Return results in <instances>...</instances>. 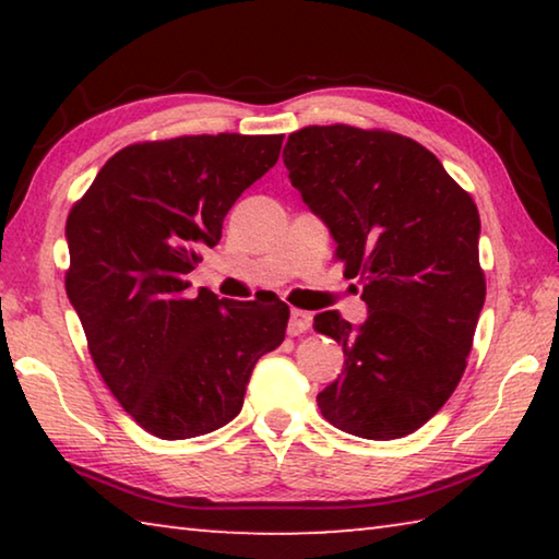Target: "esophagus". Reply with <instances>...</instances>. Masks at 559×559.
I'll use <instances>...</instances> for the list:
<instances>
[{
    "label": "esophagus",
    "instance_id": "obj_1",
    "mask_svg": "<svg viewBox=\"0 0 559 559\" xmlns=\"http://www.w3.org/2000/svg\"><path fill=\"white\" fill-rule=\"evenodd\" d=\"M310 325H313V318H310V313H306V310H298V308L290 310V320H288V335L290 337L308 333Z\"/></svg>",
    "mask_w": 559,
    "mask_h": 559
}]
</instances>
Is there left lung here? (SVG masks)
I'll return each instance as SVG.
<instances>
[{
  "mask_svg": "<svg viewBox=\"0 0 559 559\" xmlns=\"http://www.w3.org/2000/svg\"><path fill=\"white\" fill-rule=\"evenodd\" d=\"M283 163L370 310L359 328L337 310L313 320L345 353L320 414L362 439L414 433L459 386L486 300L476 202L427 147L380 128H300Z\"/></svg>",
  "mask_w": 559,
  "mask_h": 559,
  "instance_id": "8db88e82",
  "label": "left lung"
}]
</instances>
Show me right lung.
<instances>
[{
    "label": "right lung",
    "mask_w": 559,
    "mask_h": 559,
    "mask_svg": "<svg viewBox=\"0 0 559 559\" xmlns=\"http://www.w3.org/2000/svg\"><path fill=\"white\" fill-rule=\"evenodd\" d=\"M283 135H182L122 147L66 219V293L103 382L157 439H194L243 406L253 365L286 337L283 300H226L187 273Z\"/></svg>",
    "instance_id": "add662e5"
}]
</instances>
